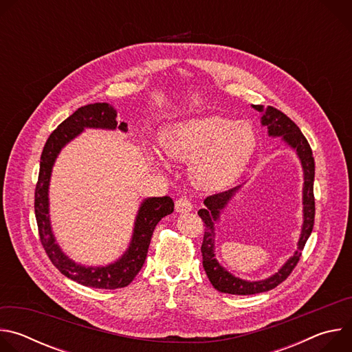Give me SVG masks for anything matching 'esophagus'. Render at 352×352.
<instances>
[{
	"mask_svg": "<svg viewBox=\"0 0 352 352\" xmlns=\"http://www.w3.org/2000/svg\"><path fill=\"white\" fill-rule=\"evenodd\" d=\"M175 210H177L178 213H188V212H190V210H192L190 200H189L188 197H185V196L177 199V202H175Z\"/></svg>",
	"mask_w": 352,
	"mask_h": 352,
	"instance_id": "1",
	"label": "esophagus"
}]
</instances>
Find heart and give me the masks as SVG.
Masks as SVG:
<instances>
[{
	"instance_id": "obj_1",
	"label": "heart",
	"mask_w": 352,
	"mask_h": 352,
	"mask_svg": "<svg viewBox=\"0 0 352 352\" xmlns=\"http://www.w3.org/2000/svg\"><path fill=\"white\" fill-rule=\"evenodd\" d=\"M160 144L173 159L193 157L190 170L199 185L220 189L241 175L255 153L258 136L246 121L205 114L166 126Z\"/></svg>"
}]
</instances>
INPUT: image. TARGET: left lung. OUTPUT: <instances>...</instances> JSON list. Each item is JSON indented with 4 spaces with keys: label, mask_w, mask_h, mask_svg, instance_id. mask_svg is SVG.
<instances>
[{
    "label": "left lung",
    "mask_w": 352,
    "mask_h": 352,
    "mask_svg": "<svg viewBox=\"0 0 352 352\" xmlns=\"http://www.w3.org/2000/svg\"><path fill=\"white\" fill-rule=\"evenodd\" d=\"M254 109L262 113V125L267 126L269 136H283L284 142L295 150L300 160V164H302L304 224L298 241V249L295 250L294 256H291L287 261V263L276 274L262 281H246L228 273L224 267H221V265L214 258V221L219 220L220 212L226 208L228 200L234 196V193L239 189V186L208 196L204 202L206 208L200 209L197 212L199 217L205 223V235H204L202 248H200L204 256V267L212 285L217 291L224 294H232V295H252V294L266 292L276 288L278 284H281L292 273L294 267L299 262V258L302 255L304 246L314 230V223H315V196H314L315 160L312 155V148L307 138L304 136L302 132H300L296 124L280 110L272 106H269L267 109H265L263 106H254Z\"/></svg>",
    "instance_id": "8db88e82"
}]
</instances>
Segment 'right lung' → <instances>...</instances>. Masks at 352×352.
<instances>
[{
	"label": "right lung",
	"mask_w": 352,
	"mask_h": 352,
	"mask_svg": "<svg viewBox=\"0 0 352 352\" xmlns=\"http://www.w3.org/2000/svg\"><path fill=\"white\" fill-rule=\"evenodd\" d=\"M117 111L107 103H94L78 109L63 121L48 136L40 157L38 179L34 190V214L38 227L41 245L52 263L68 278L91 288L117 289L124 288L140 272L147 249L157 223L174 212V202L170 196L144 199L139 208L133 235L126 252L114 263L102 267H86L71 261L56 243L48 216V185L53 164L61 148L78 136L85 128H102L126 131V124L117 122Z\"/></svg>",
	"instance_id": "1"
}]
</instances>
